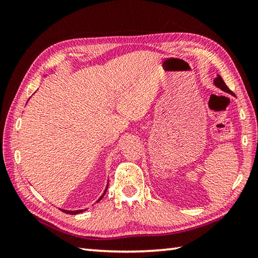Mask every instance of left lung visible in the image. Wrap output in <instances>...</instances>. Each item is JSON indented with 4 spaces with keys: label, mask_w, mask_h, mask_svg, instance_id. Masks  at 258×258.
<instances>
[{
    "label": "left lung",
    "mask_w": 258,
    "mask_h": 258,
    "mask_svg": "<svg viewBox=\"0 0 258 258\" xmlns=\"http://www.w3.org/2000/svg\"><path fill=\"white\" fill-rule=\"evenodd\" d=\"M214 84H215L217 87H220V89L222 90V91H224V92H226V93H228V94H232V95H234V93L228 89L227 87V85L225 84V82L223 81V79L221 78L220 75H217V78L214 80Z\"/></svg>",
    "instance_id": "8db88e82"
}]
</instances>
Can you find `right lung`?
Returning <instances> with one entry per match:
<instances>
[{"label": "right lung", "instance_id": "1", "mask_svg": "<svg viewBox=\"0 0 258 258\" xmlns=\"http://www.w3.org/2000/svg\"><path fill=\"white\" fill-rule=\"evenodd\" d=\"M108 186V185H107ZM107 186H106V188H105V191H104V193H103V195L100 197V200H98V201H101L102 200V197L104 196V194H105L106 193V189H107ZM97 201V202H98ZM64 213H67V214H71V215H75V214H79V213H82V212H83V210H80V211H65V210H62Z\"/></svg>", "mask_w": 258, "mask_h": 258}]
</instances>
